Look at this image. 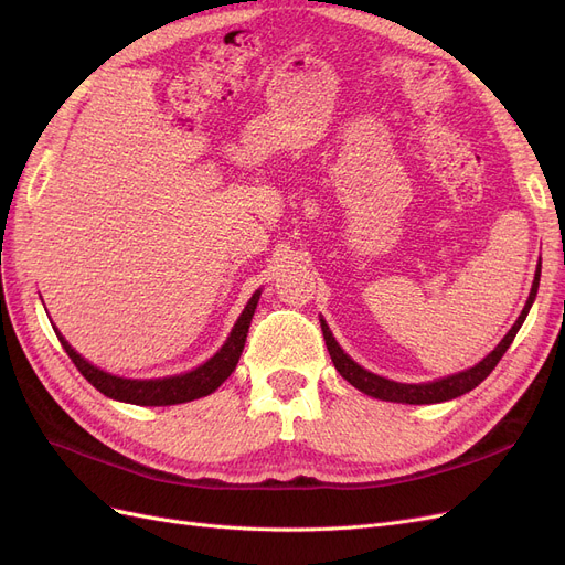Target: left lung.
<instances>
[{"label":"left lung","mask_w":565,"mask_h":565,"mask_svg":"<svg viewBox=\"0 0 565 565\" xmlns=\"http://www.w3.org/2000/svg\"><path fill=\"white\" fill-rule=\"evenodd\" d=\"M537 284H541V263H537V267H535V279H533V286L529 292V300H526L518 321H514V326L508 330V334L499 341V347L487 358H482L476 366H471V370H463L459 374L436 379L429 383H397V381H387L383 376L366 372L364 366H360L355 360H351L347 353L341 351V347L332 337L323 318H321V330L326 337V347L330 351V358L334 362V370L353 387L364 392V395L383 399V402H397V404H438V402H448V399L466 395V392H471L476 385H480L489 374H492V370L499 364V360L503 358V353L512 343L514 334L520 332L524 318L529 316V309H531V305L535 300V292H537Z\"/></svg>","instance_id":"left-lung-1"}]
</instances>
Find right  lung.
<instances>
[{
  "instance_id": "1",
  "label": "right lung",
  "mask_w": 565,
  "mask_h": 565,
  "mask_svg": "<svg viewBox=\"0 0 565 565\" xmlns=\"http://www.w3.org/2000/svg\"><path fill=\"white\" fill-rule=\"evenodd\" d=\"M260 298V290H256L252 300L244 307L239 313L237 323L233 326L228 339L222 349H218L205 364L195 366V370L180 374V376H168V379H150V381H138V379H121L113 376L99 366L89 364L85 358H81L76 351L71 349V343L60 334V330L53 326L55 334L60 337V343L64 347L66 355L71 362L78 366V372L96 387L104 392L106 397L117 399V402H127L136 406H173V404H184L212 395V392L222 385L237 366V360L242 355L244 341H247V332L252 326V316L256 311Z\"/></svg>"
}]
</instances>
